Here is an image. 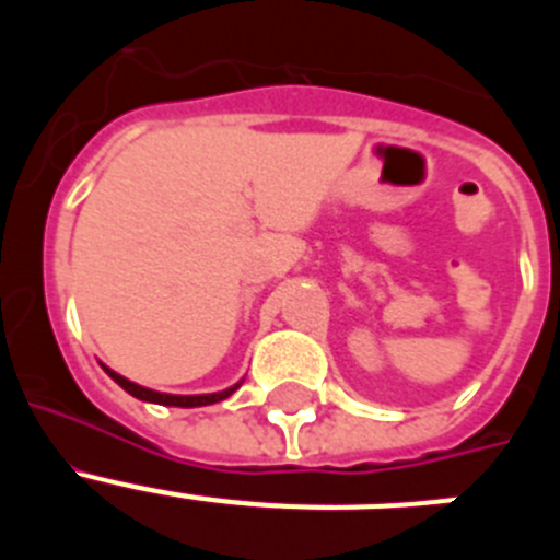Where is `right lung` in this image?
<instances>
[{
    "instance_id": "1",
    "label": "right lung",
    "mask_w": 560,
    "mask_h": 560,
    "mask_svg": "<svg viewBox=\"0 0 560 560\" xmlns=\"http://www.w3.org/2000/svg\"><path fill=\"white\" fill-rule=\"evenodd\" d=\"M106 373L112 375L117 384H120L122 389H126L128 395H133V398L140 400H151V404H162V407H182V409H192V407H207V404H219V400L230 398L232 393H235L241 384H235V387L224 389V393H210V395H165V393H153V389H145L140 387V384H133V381L122 378V375L112 373V370L106 368Z\"/></svg>"
}]
</instances>
